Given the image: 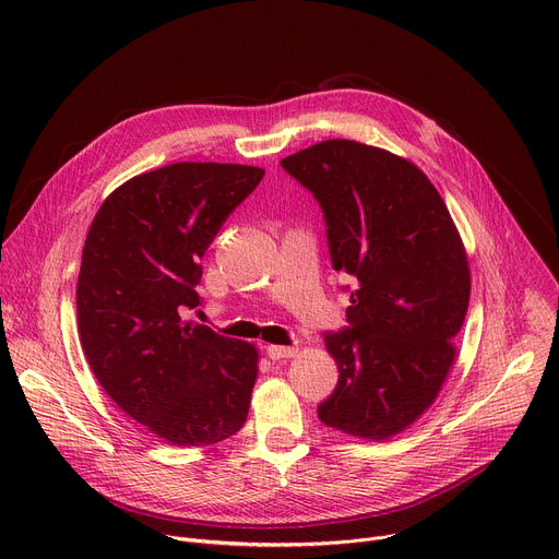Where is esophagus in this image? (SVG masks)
<instances>
[{"instance_id":"34e87169","label":"esophagus","mask_w":559,"mask_h":559,"mask_svg":"<svg viewBox=\"0 0 559 559\" xmlns=\"http://www.w3.org/2000/svg\"><path fill=\"white\" fill-rule=\"evenodd\" d=\"M267 358L270 360H281V358H292L298 354L296 347H281V345H267Z\"/></svg>"}]
</instances>
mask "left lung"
<instances>
[{"instance_id": "8db88e82", "label": "left lung", "mask_w": 559, "mask_h": 559, "mask_svg": "<svg viewBox=\"0 0 559 559\" xmlns=\"http://www.w3.org/2000/svg\"><path fill=\"white\" fill-rule=\"evenodd\" d=\"M281 166L321 205L332 265L354 281L347 328L325 334L338 384L318 418L395 436L436 401L455 358L471 294L460 234L425 173L386 150L330 139Z\"/></svg>"}]
</instances>
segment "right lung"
Returning a JSON list of instances; mask_svg holds the SVG:
<instances>
[{
    "label": "right lung",
    "instance_id": "add662e5",
    "mask_svg": "<svg viewBox=\"0 0 559 559\" xmlns=\"http://www.w3.org/2000/svg\"><path fill=\"white\" fill-rule=\"evenodd\" d=\"M265 170L181 162L139 175L99 207L76 281L84 354L112 403L170 444L201 447L243 427L259 354L207 325L201 259Z\"/></svg>",
    "mask_w": 559,
    "mask_h": 559
}]
</instances>
